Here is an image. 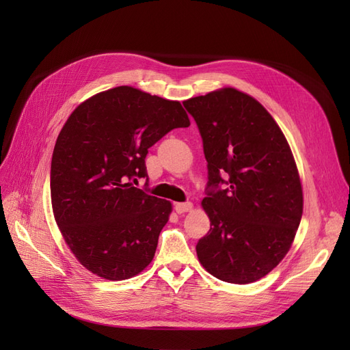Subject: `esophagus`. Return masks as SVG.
Here are the masks:
<instances>
[{"instance_id": "obj_1", "label": "esophagus", "mask_w": 350, "mask_h": 350, "mask_svg": "<svg viewBox=\"0 0 350 350\" xmlns=\"http://www.w3.org/2000/svg\"><path fill=\"white\" fill-rule=\"evenodd\" d=\"M174 208L178 215H184V213H187V211L193 210V203H189V201L188 203H175Z\"/></svg>"}]
</instances>
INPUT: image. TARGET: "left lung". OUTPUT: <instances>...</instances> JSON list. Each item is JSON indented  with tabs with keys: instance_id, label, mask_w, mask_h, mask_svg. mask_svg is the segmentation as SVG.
I'll use <instances>...</instances> for the list:
<instances>
[{
	"instance_id": "1",
	"label": "left lung",
	"mask_w": 350,
	"mask_h": 350,
	"mask_svg": "<svg viewBox=\"0 0 350 350\" xmlns=\"http://www.w3.org/2000/svg\"><path fill=\"white\" fill-rule=\"evenodd\" d=\"M207 161L201 206L210 230L197 243L203 267L220 280L252 283L288 254L302 217V185L288 140L250 94L224 88L188 99Z\"/></svg>"
}]
</instances>
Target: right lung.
Here are the masks:
<instances>
[{
  "mask_svg": "<svg viewBox=\"0 0 350 350\" xmlns=\"http://www.w3.org/2000/svg\"><path fill=\"white\" fill-rule=\"evenodd\" d=\"M188 125L181 103L131 86L94 94L68 116L52 153V210L93 274L125 280L152 262L172 204L131 181L147 178L144 159L156 142Z\"/></svg>",
  "mask_w": 350,
  "mask_h": 350,
  "instance_id": "obj_1",
  "label": "right lung"
}]
</instances>
